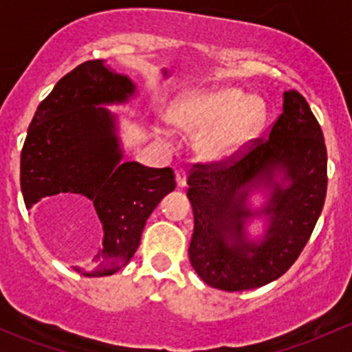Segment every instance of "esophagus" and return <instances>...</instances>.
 <instances>
[{"label": "esophagus", "mask_w": 352, "mask_h": 352, "mask_svg": "<svg viewBox=\"0 0 352 352\" xmlns=\"http://www.w3.org/2000/svg\"><path fill=\"white\" fill-rule=\"evenodd\" d=\"M175 180H177V186L179 187H186L187 186V172L184 168H179L175 172Z\"/></svg>", "instance_id": "esophagus-1"}]
</instances>
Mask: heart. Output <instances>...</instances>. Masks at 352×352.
Listing matches in <instances>:
<instances>
[{"label":"heart","mask_w":352,"mask_h":352,"mask_svg":"<svg viewBox=\"0 0 352 352\" xmlns=\"http://www.w3.org/2000/svg\"><path fill=\"white\" fill-rule=\"evenodd\" d=\"M265 119V107L240 88L223 87L184 94L170 110V120L199 138L196 150L206 160L228 158L255 134Z\"/></svg>","instance_id":"heart-1"}]
</instances>
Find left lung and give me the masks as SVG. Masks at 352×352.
<instances>
[{
    "instance_id": "obj_1",
    "label": "left lung",
    "mask_w": 352,
    "mask_h": 352,
    "mask_svg": "<svg viewBox=\"0 0 352 352\" xmlns=\"http://www.w3.org/2000/svg\"><path fill=\"white\" fill-rule=\"evenodd\" d=\"M194 211L189 258L199 278L223 291L276 281L307 245L327 194V148L320 124L296 90L285 91L283 113L267 138L219 163H196L187 179ZM262 190L261 210L248 206ZM264 215L268 228L250 241L246 223Z\"/></svg>"
}]
</instances>
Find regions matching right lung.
<instances>
[{
	"mask_svg": "<svg viewBox=\"0 0 352 352\" xmlns=\"http://www.w3.org/2000/svg\"><path fill=\"white\" fill-rule=\"evenodd\" d=\"M136 85L102 59L76 66L41 102L28 126L20 186L27 209L90 202L104 228L102 248L88 267V278L116 274L133 258L146 219L175 189L170 166L150 168L122 162L117 120L102 105L124 104Z\"/></svg>",
	"mask_w": 352,
	"mask_h": 352,
	"instance_id": "obj_1",
	"label": "right lung"
}]
</instances>
